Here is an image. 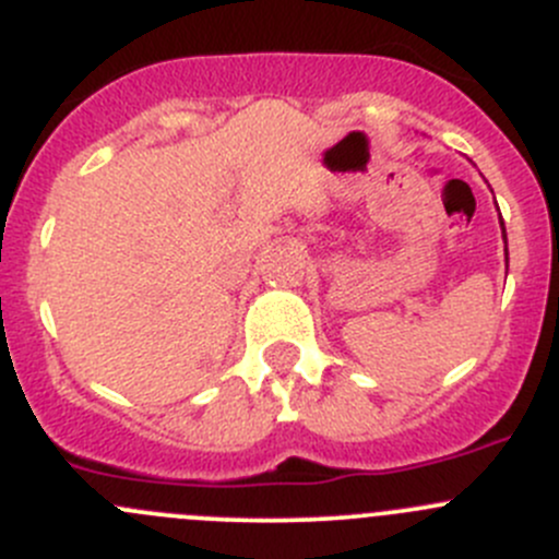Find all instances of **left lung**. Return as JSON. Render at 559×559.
<instances>
[{
	"mask_svg": "<svg viewBox=\"0 0 559 559\" xmlns=\"http://www.w3.org/2000/svg\"><path fill=\"white\" fill-rule=\"evenodd\" d=\"M500 227H503V218H500ZM503 238H506V229H503ZM506 262H509V251H506Z\"/></svg>",
	"mask_w": 559,
	"mask_h": 559,
	"instance_id": "obj_1",
	"label": "left lung"
}]
</instances>
